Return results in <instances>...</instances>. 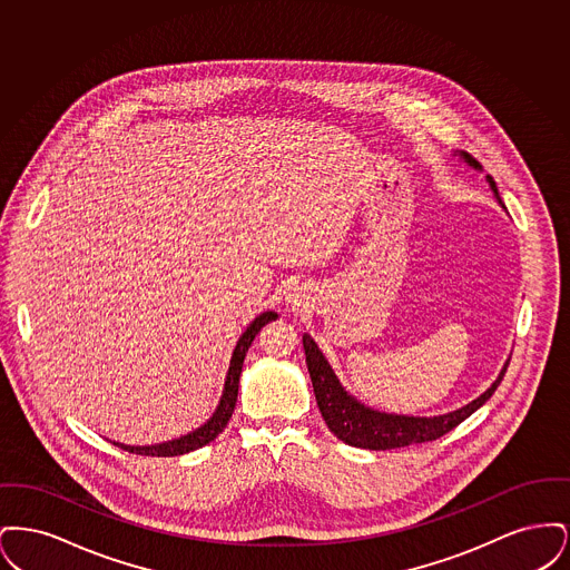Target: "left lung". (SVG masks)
I'll use <instances>...</instances> for the list:
<instances>
[{
	"label": "left lung",
	"instance_id": "left-lung-1",
	"mask_svg": "<svg viewBox=\"0 0 570 570\" xmlns=\"http://www.w3.org/2000/svg\"><path fill=\"white\" fill-rule=\"evenodd\" d=\"M461 158L472 168L481 170V164L476 163L470 154L461 151ZM489 186L495 191V198L502 205V198L495 188L493 177L488 175ZM303 348H305V363L314 386L316 404L321 407V414L325 419L326 428L337 435L342 442L356 446V449H370V451H386V449H400L410 444L432 442L440 435L449 434L453 428H458L461 421H465L474 410L483 406L498 384L504 379L509 361L504 363L500 376L489 386L483 395L472 400L470 404L453 410L449 414L440 416H406V414H389L374 407L363 406L348 391L340 384L335 372L331 370L325 354L316 346V342L305 333L303 335Z\"/></svg>",
	"mask_w": 570,
	"mask_h": 570
}]
</instances>
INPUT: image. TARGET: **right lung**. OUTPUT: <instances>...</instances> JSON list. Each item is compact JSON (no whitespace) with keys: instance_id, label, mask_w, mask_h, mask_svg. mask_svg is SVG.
Wrapping results in <instances>:
<instances>
[{"instance_id":"obj_1","label":"right lung","mask_w":570,"mask_h":570,"mask_svg":"<svg viewBox=\"0 0 570 570\" xmlns=\"http://www.w3.org/2000/svg\"><path fill=\"white\" fill-rule=\"evenodd\" d=\"M277 318L275 312H265L261 316H256L252 321V325L245 328L233 351L230 356V367H228V374H226V382H224V391H222V397H219V404H217L214 416L200 425L198 430H194L190 434L181 435L177 440H168L163 444H151V446H128V444H121V442H112L117 444L119 449L128 451V453H136V455H145V458H175V455H186L190 451H196L205 444H209L212 440H216L217 434L224 432L228 419L233 416V410L237 404V393H239V376H242V367H244L245 353L247 348L252 346L254 337L258 335V331L267 323H272Z\"/></svg>"}]
</instances>
